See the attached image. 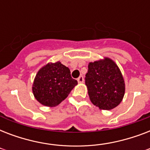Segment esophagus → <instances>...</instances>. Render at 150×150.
<instances>
[{
	"instance_id": "esophagus-1",
	"label": "esophagus",
	"mask_w": 150,
	"mask_h": 150,
	"mask_svg": "<svg viewBox=\"0 0 150 150\" xmlns=\"http://www.w3.org/2000/svg\"><path fill=\"white\" fill-rule=\"evenodd\" d=\"M77 80L79 83H82V82H84V78H83L82 75H81V76H79V77L78 78Z\"/></svg>"
}]
</instances>
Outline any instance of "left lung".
I'll list each match as a JSON object with an SVG mask.
<instances>
[{
  "instance_id": "8db88e82",
  "label": "left lung",
  "mask_w": 150,
  "mask_h": 150,
  "mask_svg": "<svg viewBox=\"0 0 150 150\" xmlns=\"http://www.w3.org/2000/svg\"><path fill=\"white\" fill-rule=\"evenodd\" d=\"M85 82L91 102L103 110L120 104L125 95V82L118 67L109 58L91 62Z\"/></svg>"
}]
</instances>
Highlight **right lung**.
Wrapping results in <instances>:
<instances>
[{
    "label": "right lung",
    "instance_id": "right-lung-1",
    "mask_svg": "<svg viewBox=\"0 0 150 150\" xmlns=\"http://www.w3.org/2000/svg\"><path fill=\"white\" fill-rule=\"evenodd\" d=\"M78 84L69 68L61 62L47 64L39 71L33 86L35 98L41 104L55 107L68 96Z\"/></svg>",
    "mask_w": 150,
    "mask_h": 150
}]
</instances>
